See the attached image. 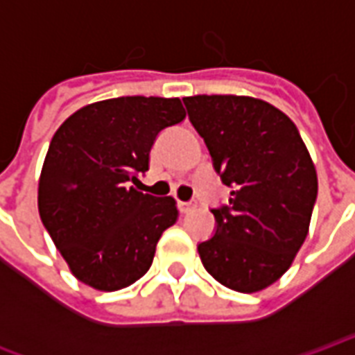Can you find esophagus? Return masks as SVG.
<instances>
[{
  "instance_id": "obj_1",
  "label": "esophagus",
  "mask_w": 355,
  "mask_h": 355,
  "mask_svg": "<svg viewBox=\"0 0 355 355\" xmlns=\"http://www.w3.org/2000/svg\"><path fill=\"white\" fill-rule=\"evenodd\" d=\"M192 209H196V201H178V211L186 215V213H190Z\"/></svg>"
}]
</instances>
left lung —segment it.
<instances>
[{
    "mask_svg": "<svg viewBox=\"0 0 355 355\" xmlns=\"http://www.w3.org/2000/svg\"><path fill=\"white\" fill-rule=\"evenodd\" d=\"M230 186L228 205L211 209L216 232L198 253L216 282L257 293L282 277L304 243L318 175L297 125L272 104L236 94L182 98Z\"/></svg>",
    "mask_w": 355,
    "mask_h": 355,
    "instance_id": "left-lung-1",
    "label": "left lung"
}]
</instances>
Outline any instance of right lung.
<instances>
[{"instance_id":"1","label":"right lung","mask_w":355,"mask_h":355,"mask_svg":"<svg viewBox=\"0 0 355 355\" xmlns=\"http://www.w3.org/2000/svg\"><path fill=\"white\" fill-rule=\"evenodd\" d=\"M184 117L178 98L119 96L83 106L55 132L37 207L72 274L89 287L117 291L140 279L177 223L173 198L131 184L148 171L155 137Z\"/></svg>"}]
</instances>
